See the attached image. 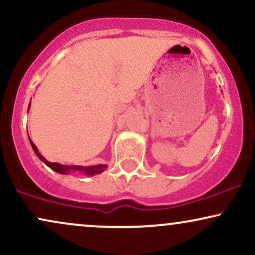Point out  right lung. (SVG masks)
Instances as JSON below:
<instances>
[{
	"label": "right lung",
	"instance_id": "1",
	"mask_svg": "<svg viewBox=\"0 0 255 255\" xmlns=\"http://www.w3.org/2000/svg\"><path fill=\"white\" fill-rule=\"evenodd\" d=\"M29 107H30V104H29ZM29 141H30L31 147H33L35 154H36L38 159H40L42 162L46 163L49 168L55 170V172L60 173V174H68L72 172H79V173L86 174V175H88V176H93V175H96V174L102 173L106 168H107V165H95V166H87L86 167V166H67V165H61V163H57V162H49V161H47L43 156L41 155L40 153H38L37 147L35 146L34 142L30 140V138H29Z\"/></svg>",
	"mask_w": 255,
	"mask_h": 255
}]
</instances>
